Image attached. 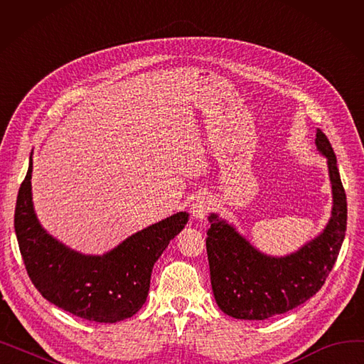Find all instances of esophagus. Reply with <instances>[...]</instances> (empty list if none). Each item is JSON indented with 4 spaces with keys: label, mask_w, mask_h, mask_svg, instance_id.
<instances>
[{
    "label": "esophagus",
    "mask_w": 364,
    "mask_h": 364,
    "mask_svg": "<svg viewBox=\"0 0 364 364\" xmlns=\"http://www.w3.org/2000/svg\"><path fill=\"white\" fill-rule=\"evenodd\" d=\"M209 211H211V200H209L206 196H199L193 202L192 208H190V213H192V215L196 220H203Z\"/></svg>",
    "instance_id": "34e87169"
}]
</instances>
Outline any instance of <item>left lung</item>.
<instances>
[{"label": "left lung", "instance_id": "8db88e82", "mask_svg": "<svg viewBox=\"0 0 364 364\" xmlns=\"http://www.w3.org/2000/svg\"><path fill=\"white\" fill-rule=\"evenodd\" d=\"M317 149L328 158L333 208L329 224L295 254L274 258L258 252L232 225L211 214L206 252L215 301L227 316L265 320L316 295L332 272L347 230V196L335 151L317 129Z\"/></svg>", "mask_w": 364, "mask_h": 364}]
</instances>
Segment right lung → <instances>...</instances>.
Segmentation results:
<instances>
[{"mask_svg":"<svg viewBox=\"0 0 364 364\" xmlns=\"http://www.w3.org/2000/svg\"><path fill=\"white\" fill-rule=\"evenodd\" d=\"M31 178L32 156L18 188L14 230L35 288L59 309L90 321L114 323L136 314L146 302L153 265L183 230L188 214L151 224L103 257L82 255L53 239L38 223Z\"/></svg>","mask_w":364,"mask_h":364,"instance_id":"obj_1","label":"right lung"}]
</instances>
